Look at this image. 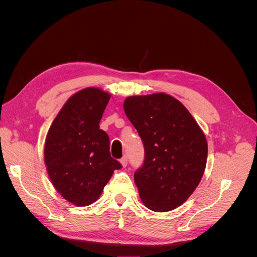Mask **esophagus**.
<instances>
[{
	"label": "esophagus",
	"mask_w": 257,
	"mask_h": 257,
	"mask_svg": "<svg viewBox=\"0 0 257 257\" xmlns=\"http://www.w3.org/2000/svg\"><path fill=\"white\" fill-rule=\"evenodd\" d=\"M120 163H121L123 167L127 166V157H126V155H124V157L120 160Z\"/></svg>",
	"instance_id": "34e87169"
}]
</instances>
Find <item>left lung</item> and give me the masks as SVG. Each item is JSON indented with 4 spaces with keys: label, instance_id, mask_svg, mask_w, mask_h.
Returning a JSON list of instances; mask_svg holds the SVG:
<instances>
[{
    "label": "left lung",
    "instance_id": "obj_1",
    "mask_svg": "<svg viewBox=\"0 0 257 257\" xmlns=\"http://www.w3.org/2000/svg\"><path fill=\"white\" fill-rule=\"evenodd\" d=\"M124 111L145 148L144 164L134 174L143 203L155 212L181 206L204 175L208 146L189 110L165 93L130 96Z\"/></svg>",
    "mask_w": 257,
    "mask_h": 257
}]
</instances>
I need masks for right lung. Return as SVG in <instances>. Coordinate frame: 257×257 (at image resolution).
<instances>
[{"label": "right lung", "mask_w": 257, "mask_h": 257, "mask_svg": "<svg viewBox=\"0 0 257 257\" xmlns=\"http://www.w3.org/2000/svg\"><path fill=\"white\" fill-rule=\"evenodd\" d=\"M110 94L87 88L69 98L45 144V164L56 190L69 203L88 206L122 165L110 155L109 137L99 128Z\"/></svg>", "instance_id": "1"}]
</instances>
